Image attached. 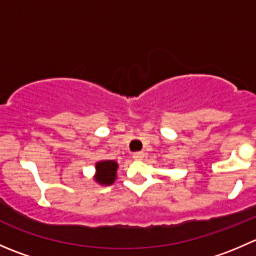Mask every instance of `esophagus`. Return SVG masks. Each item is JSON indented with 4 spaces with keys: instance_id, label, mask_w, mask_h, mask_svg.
I'll list each match as a JSON object with an SVG mask.
<instances>
[{
    "instance_id": "1",
    "label": "esophagus",
    "mask_w": 256,
    "mask_h": 256,
    "mask_svg": "<svg viewBox=\"0 0 256 256\" xmlns=\"http://www.w3.org/2000/svg\"><path fill=\"white\" fill-rule=\"evenodd\" d=\"M132 157L135 160H138V161H140V160H142L144 157V154L142 151H140V152H135V154H132Z\"/></svg>"
}]
</instances>
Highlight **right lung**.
Here are the masks:
<instances>
[{"instance_id":"right-lung-1","label":"right lung","mask_w":256,"mask_h":256,"mask_svg":"<svg viewBox=\"0 0 256 256\" xmlns=\"http://www.w3.org/2000/svg\"><path fill=\"white\" fill-rule=\"evenodd\" d=\"M118 164L115 161H102L96 164L95 180L100 184H112L116 178Z\"/></svg>"}]
</instances>
